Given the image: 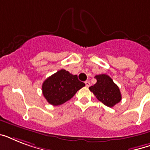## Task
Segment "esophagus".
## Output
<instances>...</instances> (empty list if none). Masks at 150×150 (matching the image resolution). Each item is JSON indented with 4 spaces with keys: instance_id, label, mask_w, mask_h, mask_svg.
<instances>
[{
    "instance_id": "34e87169",
    "label": "esophagus",
    "mask_w": 150,
    "mask_h": 150,
    "mask_svg": "<svg viewBox=\"0 0 150 150\" xmlns=\"http://www.w3.org/2000/svg\"><path fill=\"white\" fill-rule=\"evenodd\" d=\"M85 84H86V87L90 86V82H89V81H86V82H85Z\"/></svg>"
}]
</instances>
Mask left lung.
Returning a JSON list of instances; mask_svg holds the SVG:
<instances>
[{
	"label": "left lung",
	"instance_id": "8db88e82",
	"mask_svg": "<svg viewBox=\"0 0 150 150\" xmlns=\"http://www.w3.org/2000/svg\"><path fill=\"white\" fill-rule=\"evenodd\" d=\"M96 83L89 87V90L97 100L107 107H112L121 100V94L118 86L109 75L101 74L96 75Z\"/></svg>",
	"mask_w": 150,
	"mask_h": 150
}]
</instances>
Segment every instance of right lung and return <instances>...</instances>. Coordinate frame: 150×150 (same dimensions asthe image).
I'll return each instance as SVG.
<instances>
[{"instance_id": "1", "label": "right lung", "mask_w": 150, "mask_h": 150, "mask_svg": "<svg viewBox=\"0 0 150 150\" xmlns=\"http://www.w3.org/2000/svg\"><path fill=\"white\" fill-rule=\"evenodd\" d=\"M83 86L85 83L78 79L77 75L61 69L43 82L42 91L50 104L58 106L72 98L78 90Z\"/></svg>"}]
</instances>
